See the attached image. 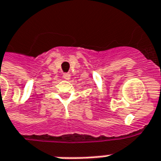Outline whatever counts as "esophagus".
Wrapping results in <instances>:
<instances>
[{
	"label": "esophagus",
	"mask_w": 161,
	"mask_h": 161,
	"mask_svg": "<svg viewBox=\"0 0 161 161\" xmlns=\"http://www.w3.org/2000/svg\"><path fill=\"white\" fill-rule=\"evenodd\" d=\"M63 77L64 80H69L70 79H71V73H64L63 74Z\"/></svg>",
	"instance_id": "esophagus-1"
}]
</instances>
